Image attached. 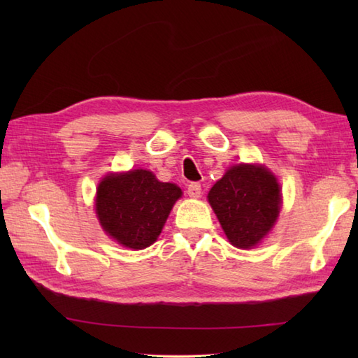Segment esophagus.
Listing matches in <instances>:
<instances>
[{"mask_svg":"<svg viewBox=\"0 0 358 358\" xmlns=\"http://www.w3.org/2000/svg\"><path fill=\"white\" fill-rule=\"evenodd\" d=\"M187 194H189V196H192V199H199V196L201 195V185L191 183L187 186Z\"/></svg>","mask_w":358,"mask_h":358,"instance_id":"obj_1","label":"esophagus"}]
</instances>
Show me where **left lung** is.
<instances>
[{"instance_id":"8db88e82","label":"left lung","mask_w":358,"mask_h":358,"mask_svg":"<svg viewBox=\"0 0 358 358\" xmlns=\"http://www.w3.org/2000/svg\"><path fill=\"white\" fill-rule=\"evenodd\" d=\"M209 203L234 246L249 249L275 223L281 194L277 178L260 166H234L209 191Z\"/></svg>"}]
</instances>
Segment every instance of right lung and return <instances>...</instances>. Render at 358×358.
<instances>
[{"mask_svg": "<svg viewBox=\"0 0 358 358\" xmlns=\"http://www.w3.org/2000/svg\"><path fill=\"white\" fill-rule=\"evenodd\" d=\"M181 189L136 169L108 175L96 191V214L103 229L120 245L144 249L157 240Z\"/></svg>", "mask_w": 358, "mask_h": 358, "instance_id": "1", "label": "right lung"}]
</instances>
